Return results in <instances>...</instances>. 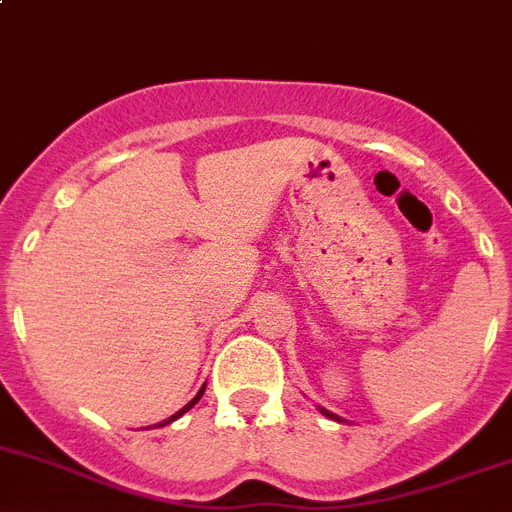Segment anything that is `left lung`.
Masks as SVG:
<instances>
[{
    "label": "left lung",
    "instance_id": "left-lung-1",
    "mask_svg": "<svg viewBox=\"0 0 512 512\" xmlns=\"http://www.w3.org/2000/svg\"><path fill=\"white\" fill-rule=\"evenodd\" d=\"M322 413H325V415H327V418H332V420H340V418H337V415H332V413H327V410H322Z\"/></svg>",
    "mask_w": 512,
    "mask_h": 512
}]
</instances>
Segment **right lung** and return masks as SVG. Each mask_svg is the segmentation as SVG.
Returning a JSON list of instances; mask_svg holds the SVG:
<instances>
[{"label":"right lung","mask_w":512,"mask_h":512,"mask_svg":"<svg viewBox=\"0 0 512 512\" xmlns=\"http://www.w3.org/2000/svg\"><path fill=\"white\" fill-rule=\"evenodd\" d=\"M202 393H205V388H202V390H200V393H197V395H195V398H192V400H190V403H187V405H185V408H182V410H180V413H175V415H172V418H170V420H165V423H160V428H162V425L172 423V420H177V418H180V415H185V413H187V410H190V408H192V405H195V403H197V400H200V398H202Z\"/></svg>","instance_id":"add662e5"}]
</instances>
